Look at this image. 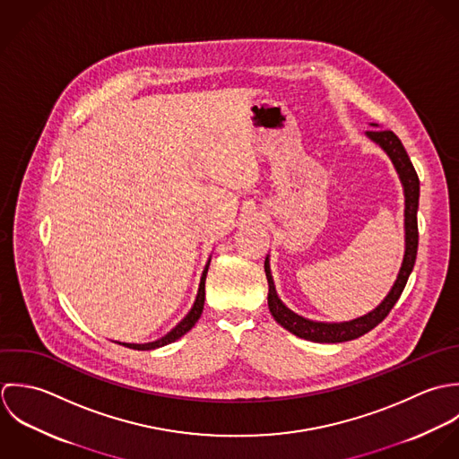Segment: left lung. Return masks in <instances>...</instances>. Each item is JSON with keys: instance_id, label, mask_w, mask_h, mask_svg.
Returning a JSON list of instances; mask_svg holds the SVG:
<instances>
[{"instance_id": "obj_1", "label": "left lung", "mask_w": 459, "mask_h": 459, "mask_svg": "<svg viewBox=\"0 0 459 459\" xmlns=\"http://www.w3.org/2000/svg\"><path fill=\"white\" fill-rule=\"evenodd\" d=\"M367 136L376 142L392 160L401 183L404 186V230H406V252H404V259H403V266L401 272L397 275V280L392 287V290L388 292V296L381 301L379 307H376L372 312H368L364 317L348 321V323H316V321H308L298 314H294L292 310H289L280 298L276 296L275 283L270 273V263L266 259L264 263V270H266V278H268V285H270V292H268V307L272 316L275 317L276 323L281 325L285 330H289L290 333H294L296 337H301L305 341H312V342H346V341H353L359 339L362 335H366L367 332H370L374 326H377L386 316L388 312L394 308V305L397 303L401 292L404 290V285L408 281V276L411 273L413 266H415V259H417V248H419V225H417V209H419V176L401 143V140L394 134V131L390 129H368Z\"/></svg>"}]
</instances>
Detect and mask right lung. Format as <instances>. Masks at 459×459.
I'll return each instance as SVG.
<instances>
[{
	"mask_svg": "<svg viewBox=\"0 0 459 459\" xmlns=\"http://www.w3.org/2000/svg\"><path fill=\"white\" fill-rule=\"evenodd\" d=\"M207 270H209V263L205 264V270L202 273L200 278V287H198V294H196V299H195V305L193 308L187 312V316L184 317L183 321L170 332L167 333L165 337H161L160 341L156 342H147V344H122L126 348H131V350H138V351H149V350H156V348H161V346H167L170 342H176L178 339H181L186 332H189L195 323L198 321L202 310H204V299H205V276H207ZM120 344V342H118Z\"/></svg>",
	"mask_w": 459,
	"mask_h": 459,
	"instance_id": "add662e5",
	"label": "right lung"
}]
</instances>
